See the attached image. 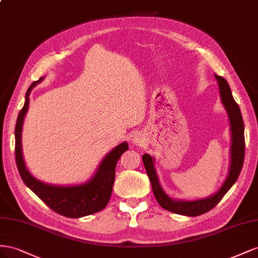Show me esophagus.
Segmentation results:
<instances>
[{
	"mask_svg": "<svg viewBox=\"0 0 258 258\" xmlns=\"http://www.w3.org/2000/svg\"><path fill=\"white\" fill-rule=\"evenodd\" d=\"M132 141H133V143H134L135 145H141V143H142L141 139L137 138V137H134L133 139H132Z\"/></svg>",
	"mask_w": 258,
	"mask_h": 258,
	"instance_id": "esophagus-1",
	"label": "esophagus"
}]
</instances>
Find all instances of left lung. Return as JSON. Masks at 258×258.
I'll return each instance as SVG.
<instances>
[{
    "mask_svg": "<svg viewBox=\"0 0 258 258\" xmlns=\"http://www.w3.org/2000/svg\"><path fill=\"white\" fill-rule=\"evenodd\" d=\"M215 78L219 86L220 98H222L223 105L226 108L228 116H229L231 132L229 172H228V176L225 182L223 183V186L220 187L217 192L208 198L198 199V200L194 201L174 200V199L170 198L165 194V191L160 185L156 168H154V159L147 153L143 156L146 172L149 176L153 195L156 197L158 203L163 209L179 215L199 216L216 207L218 202L223 199V197L228 192V190L237 181L242 170V166H243L245 148L243 119H242V114L238 104L233 99L229 84H228V82L223 77L215 75Z\"/></svg>",
    "mask_w": 258,
    "mask_h": 258,
    "instance_id": "8db88e82",
    "label": "left lung"
}]
</instances>
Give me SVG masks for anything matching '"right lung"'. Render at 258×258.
I'll use <instances>...</instances> for the list:
<instances>
[{
    "mask_svg": "<svg viewBox=\"0 0 258 258\" xmlns=\"http://www.w3.org/2000/svg\"><path fill=\"white\" fill-rule=\"evenodd\" d=\"M43 79L44 77L35 81L28 88L25 105L18 114L16 127H15V157H16L20 177L27 187L30 188L49 209L58 214L69 218H80L95 214L107 207L112 194L115 165L122 153L128 149V145L124 142L106 154L95 175L82 185L55 186L34 178L27 168L24 160L23 148H21V132L29 108V95L32 88L42 82Z\"/></svg>",
    "mask_w": 258,
    "mask_h": 258,
    "instance_id": "1",
    "label": "right lung"
}]
</instances>
